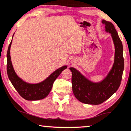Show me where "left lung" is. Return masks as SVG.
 <instances>
[{"label":"left lung","mask_w":131,"mask_h":131,"mask_svg":"<svg viewBox=\"0 0 131 131\" xmlns=\"http://www.w3.org/2000/svg\"><path fill=\"white\" fill-rule=\"evenodd\" d=\"M105 31L111 34L115 45L114 63L107 75L100 82L94 83L83 75L74 68L72 72V88L78 100L84 104L97 105L108 100L118 89L124 70L123 48L122 42L113 24L103 20Z\"/></svg>","instance_id":"8db88e82"}]
</instances>
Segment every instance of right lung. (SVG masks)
Listing matches in <instances>:
<instances>
[{"label":"right lung","mask_w":131,"mask_h":131,"mask_svg":"<svg viewBox=\"0 0 131 131\" xmlns=\"http://www.w3.org/2000/svg\"><path fill=\"white\" fill-rule=\"evenodd\" d=\"M12 42V40L8 48L7 54V71L8 76L12 85L18 91V93L20 94V96L23 97L25 100L28 101H37L44 99L50 93L53 83L56 79L59 77V75L64 69L67 68V67L63 66L57 69L41 82L35 83V84L27 83L17 75L13 67L10 57V48Z\"/></svg>","instance_id":"add662e5"}]
</instances>
